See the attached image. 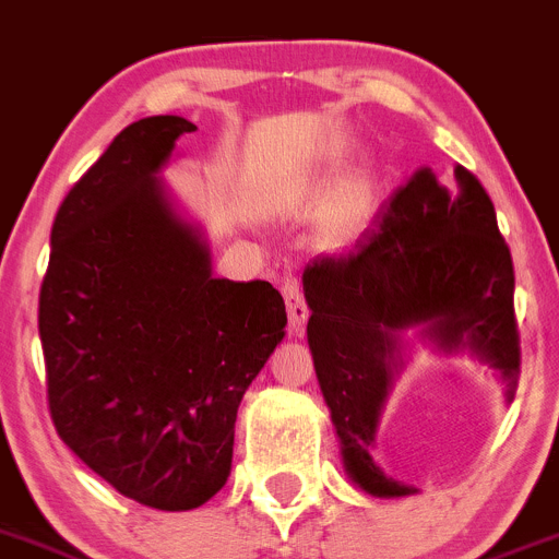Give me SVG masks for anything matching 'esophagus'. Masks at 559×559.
<instances>
[{"mask_svg":"<svg viewBox=\"0 0 559 559\" xmlns=\"http://www.w3.org/2000/svg\"><path fill=\"white\" fill-rule=\"evenodd\" d=\"M285 294V305H288V318H290V329H294L296 334H301V329H305L307 318H310V310H307L305 305V296H301V290L296 288V285H285L283 288Z\"/></svg>","mask_w":559,"mask_h":559,"instance_id":"obj_1","label":"esophagus"}]
</instances>
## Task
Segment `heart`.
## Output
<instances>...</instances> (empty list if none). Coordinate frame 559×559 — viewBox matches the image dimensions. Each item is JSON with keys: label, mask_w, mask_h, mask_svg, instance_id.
Segmentation results:
<instances>
[{"label": "heart", "mask_w": 559, "mask_h": 559, "mask_svg": "<svg viewBox=\"0 0 559 559\" xmlns=\"http://www.w3.org/2000/svg\"><path fill=\"white\" fill-rule=\"evenodd\" d=\"M370 214V191L365 183H354L343 197L340 203L334 205L332 219L326 227V243H340L350 230H354L359 222H365V216Z\"/></svg>", "instance_id": "heart-1"}]
</instances>
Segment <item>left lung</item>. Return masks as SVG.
<instances>
[{
    "label": "left lung",
    "instance_id": "1",
    "mask_svg": "<svg viewBox=\"0 0 559 559\" xmlns=\"http://www.w3.org/2000/svg\"><path fill=\"white\" fill-rule=\"evenodd\" d=\"M513 285L493 203L464 167H455L450 186L419 169L350 252L318 260L305 274L318 384L345 472L365 493L395 499L419 491L384 475L370 455L414 340L491 368L504 401H513L522 373Z\"/></svg>",
    "mask_w": 559,
    "mask_h": 559
}]
</instances>
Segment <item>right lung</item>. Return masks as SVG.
<instances>
[{
	"label": "right lung",
	"mask_w": 559,
	"mask_h": 559,
	"mask_svg": "<svg viewBox=\"0 0 559 559\" xmlns=\"http://www.w3.org/2000/svg\"><path fill=\"white\" fill-rule=\"evenodd\" d=\"M194 129L156 115L111 140L57 211L37 310L57 433L156 510L225 486L241 397L288 323L269 283L214 276L203 227L158 178Z\"/></svg>",
	"instance_id": "obj_1"
}]
</instances>
